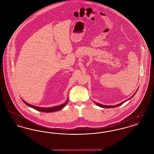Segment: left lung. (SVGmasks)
Returning <instances> with one entry per match:
<instances>
[{
  "instance_id": "left-lung-1",
  "label": "left lung",
  "mask_w": 154,
  "mask_h": 154,
  "mask_svg": "<svg viewBox=\"0 0 154 154\" xmlns=\"http://www.w3.org/2000/svg\"><path fill=\"white\" fill-rule=\"evenodd\" d=\"M137 91V90L136 91V92ZM136 92L134 93V94L131 97H130L129 99H128V100H125L124 102H123L121 103H119V104H118L117 105H114V106H106V105H103L102 104H100V103H98L94 102L95 103L96 105H97L98 106H99V107H103V108H106V109H110V108H114V107H118V106H121V105H122L123 103H124L125 102H126V101H128V100H129V99H131V98H132V97L135 94H136Z\"/></svg>"
}]
</instances>
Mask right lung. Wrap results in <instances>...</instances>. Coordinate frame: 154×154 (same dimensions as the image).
<instances>
[{
  "mask_svg": "<svg viewBox=\"0 0 154 154\" xmlns=\"http://www.w3.org/2000/svg\"><path fill=\"white\" fill-rule=\"evenodd\" d=\"M22 100L25 104H26L28 106H29L30 107L33 108V109L37 110V111H41V112H52L57 111L58 110H60L61 109H62L63 107H64L66 106V104L68 102V99H67L66 102L62 104L57 106H54V107H38V106H35L30 104L29 103L26 102L25 101H24L22 99Z\"/></svg>",
  "mask_w": 154,
  "mask_h": 154,
  "instance_id": "right-lung-1",
  "label": "right lung"
}]
</instances>
